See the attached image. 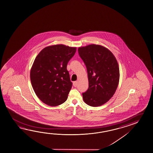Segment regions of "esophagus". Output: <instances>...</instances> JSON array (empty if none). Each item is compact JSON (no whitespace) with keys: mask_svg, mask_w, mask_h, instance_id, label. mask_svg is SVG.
Here are the masks:
<instances>
[{"mask_svg":"<svg viewBox=\"0 0 153 153\" xmlns=\"http://www.w3.org/2000/svg\"><path fill=\"white\" fill-rule=\"evenodd\" d=\"M77 84H78V83H77V81H75V82H73V85H74V86L75 87H77Z\"/></svg>","mask_w":153,"mask_h":153,"instance_id":"obj_1","label":"esophagus"}]
</instances>
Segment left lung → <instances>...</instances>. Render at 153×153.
Returning a JSON list of instances; mask_svg holds the SVG:
<instances>
[{"label":"left lung","instance_id":"8db88e82","mask_svg":"<svg viewBox=\"0 0 153 153\" xmlns=\"http://www.w3.org/2000/svg\"><path fill=\"white\" fill-rule=\"evenodd\" d=\"M78 53L87 67L89 88L82 94L91 107L101 106L114 95L118 87L120 70L113 53L104 46L90 44L79 47Z\"/></svg>","mask_w":153,"mask_h":153}]
</instances>
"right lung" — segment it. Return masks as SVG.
Instances as JSON below:
<instances>
[{
    "instance_id": "right-lung-1",
    "label": "right lung",
    "mask_w": 153,
    "mask_h": 153,
    "mask_svg": "<svg viewBox=\"0 0 153 153\" xmlns=\"http://www.w3.org/2000/svg\"><path fill=\"white\" fill-rule=\"evenodd\" d=\"M76 51V47L57 44L44 48L35 58L30 79L44 103L55 107L66 101L72 84L66 67Z\"/></svg>"
}]
</instances>
